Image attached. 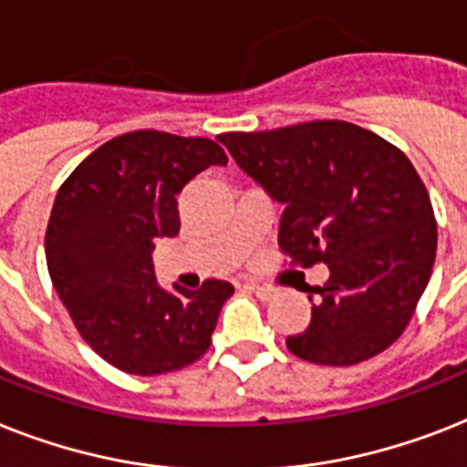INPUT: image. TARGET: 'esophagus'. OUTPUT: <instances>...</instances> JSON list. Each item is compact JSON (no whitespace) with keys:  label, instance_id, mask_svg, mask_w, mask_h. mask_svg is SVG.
<instances>
[{"label":"esophagus","instance_id":"esophagus-1","mask_svg":"<svg viewBox=\"0 0 467 467\" xmlns=\"http://www.w3.org/2000/svg\"><path fill=\"white\" fill-rule=\"evenodd\" d=\"M244 287L249 290V293L256 295L259 299H264V302H266V299H271L273 295H275V293H273V287L259 285V283H244Z\"/></svg>","mask_w":467,"mask_h":467}]
</instances>
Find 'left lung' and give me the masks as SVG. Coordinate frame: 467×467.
Instances as JSON below:
<instances>
[{
	"label": "left lung",
	"mask_w": 467,
	"mask_h": 467,
	"mask_svg": "<svg viewBox=\"0 0 467 467\" xmlns=\"http://www.w3.org/2000/svg\"><path fill=\"white\" fill-rule=\"evenodd\" d=\"M218 141L285 206L278 246L290 264H326L309 287L312 321L285 340L314 365L365 362L398 340L430 283L437 221L408 155L340 119L271 131H230Z\"/></svg>",
	"instance_id": "1"
}]
</instances>
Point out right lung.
<instances>
[{
  "label": "right lung",
  "instance_id": "add662e5",
  "mask_svg": "<svg viewBox=\"0 0 467 467\" xmlns=\"http://www.w3.org/2000/svg\"><path fill=\"white\" fill-rule=\"evenodd\" d=\"M227 155L211 139L141 129L96 148L57 192L45 233L47 271L81 338L117 369L155 377L208 350L234 287L158 285L150 252L180 233L177 194Z\"/></svg>",
  "mask_w": 467,
  "mask_h": 467
}]
</instances>
